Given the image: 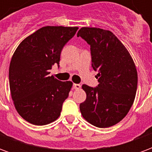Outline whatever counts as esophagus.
Listing matches in <instances>:
<instances>
[{
    "label": "esophagus",
    "instance_id": "34e87169",
    "mask_svg": "<svg viewBox=\"0 0 152 152\" xmlns=\"http://www.w3.org/2000/svg\"><path fill=\"white\" fill-rule=\"evenodd\" d=\"M81 88V86L80 84H74L73 85V89H80Z\"/></svg>",
    "mask_w": 152,
    "mask_h": 152
}]
</instances>
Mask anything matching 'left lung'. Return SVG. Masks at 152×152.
<instances>
[{
  "mask_svg": "<svg viewBox=\"0 0 152 152\" xmlns=\"http://www.w3.org/2000/svg\"><path fill=\"white\" fill-rule=\"evenodd\" d=\"M90 45L92 67L98 71L99 85H83L86 101L80 104L84 119L99 128H107L122 121L134 103L137 72L130 53L111 31L81 28L77 33Z\"/></svg>",
  "mask_w": 152,
  "mask_h": 152,
  "instance_id": "obj_1",
  "label": "left lung"
}]
</instances>
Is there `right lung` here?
I'll use <instances>...</instances> for the list:
<instances>
[{
    "label": "right lung",
    "mask_w": 152,
    "mask_h": 152,
    "mask_svg": "<svg viewBox=\"0 0 152 152\" xmlns=\"http://www.w3.org/2000/svg\"><path fill=\"white\" fill-rule=\"evenodd\" d=\"M77 27L46 26L18 45L13 54L9 80L15 109L36 125H45L59 117L72 81H60L50 70L60 61L63 46L76 34Z\"/></svg>",
    "instance_id": "right-lung-1"
}]
</instances>
